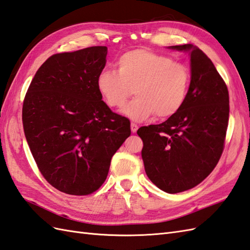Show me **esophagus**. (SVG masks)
I'll use <instances>...</instances> for the list:
<instances>
[{"label":"esophagus","instance_id":"34e87169","mask_svg":"<svg viewBox=\"0 0 250 250\" xmlns=\"http://www.w3.org/2000/svg\"><path fill=\"white\" fill-rule=\"evenodd\" d=\"M137 129H138V125L136 124H131V131H132V133H136Z\"/></svg>","mask_w":250,"mask_h":250}]
</instances>
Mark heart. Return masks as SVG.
<instances>
[{
    "label": "heart",
    "mask_w": 250,
    "mask_h": 250,
    "mask_svg": "<svg viewBox=\"0 0 250 250\" xmlns=\"http://www.w3.org/2000/svg\"><path fill=\"white\" fill-rule=\"evenodd\" d=\"M191 75L187 65L147 49L127 51L117 60V71L104 69L97 88L109 107L125 106L133 94L136 99L124 113L135 121L153 115L159 119L176 115L188 95Z\"/></svg>",
    "instance_id": "heart-1"
}]
</instances>
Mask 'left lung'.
I'll list each match as a JSON object with an SVG mask.
<instances>
[{"label":"left lung","mask_w":250,"mask_h":250,"mask_svg":"<svg viewBox=\"0 0 250 250\" xmlns=\"http://www.w3.org/2000/svg\"><path fill=\"white\" fill-rule=\"evenodd\" d=\"M189 51L191 80L182 108L160 125L139 127L142 158L152 183L169 194L195 188L217 165L229 123V92L212 61L197 46Z\"/></svg>","instance_id":"left-lung-1"}]
</instances>
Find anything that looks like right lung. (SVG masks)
<instances>
[{"mask_svg":"<svg viewBox=\"0 0 250 250\" xmlns=\"http://www.w3.org/2000/svg\"><path fill=\"white\" fill-rule=\"evenodd\" d=\"M106 54L98 45L50 56L23 101V130L38 169L68 195L100 188L112 156L131 135L129 119L112 112L97 88Z\"/></svg>","mask_w":250,"mask_h":250,"instance_id":"1","label":"right lung"}]
</instances>
